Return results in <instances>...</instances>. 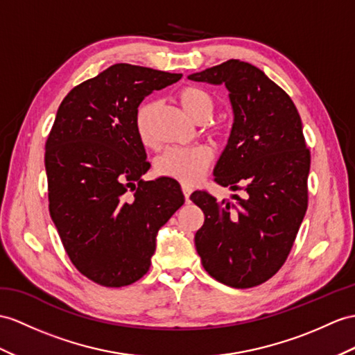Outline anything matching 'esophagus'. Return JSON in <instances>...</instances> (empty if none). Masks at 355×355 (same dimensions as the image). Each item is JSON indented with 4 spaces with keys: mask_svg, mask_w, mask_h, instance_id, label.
<instances>
[{
    "mask_svg": "<svg viewBox=\"0 0 355 355\" xmlns=\"http://www.w3.org/2000/svg\"><path fill=\"white\" fill-rule=\"evenodd\" d=\"M182 193L185 196V200L189 202V196H191V193H193V188L189 185H182Z\"/></svg>",
    "mask_w": 355,
    "mask_h": 355,
    "instance_id": "1",
    "label": "esophagus"
}]
</instances>
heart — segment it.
I'll use <instances>...</instances> for the list:
<instances>
[{"label":"heart","mask_w":355,"mask_h":355,"mask_svg":"<svg viewBox=\"0 0 355 355\" xmlns=\"http://www.w3.org/2000/svg\"><path fill=\"white\" fill-rule=\"evenodd\" d=\"M178 99L187 114L198 122L209 119L214 111V101L209 93L198 87H184L178 92ZM155 103L143 102L135 112V131L143 144L152 143L150 116ZM212 161V152L205 144L187 148H168L157 159V171L161 176L171 178L182 184H194L200 179Z\"/></svg>","instance_id":"heart-1"}]
</instances>
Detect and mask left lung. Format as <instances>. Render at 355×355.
<instances>
[{"label":"left lung","mask_w":355,"mask_h":355,"mask_svg":"<svg viewBox=\"0 0 355 355\" xmlns=\"http://www.w3.org/2000/svg\"><path fill=\"white\" fill-rule=\"evenodd\" d=\"M188 80L226 85L233 125L214 168L215 182L244 187L235 202L196 191L191 200L205 214L194 236L207 274L245 289L271 279L293 245L307 211L310 152L301 119L286 92L261 69L229 62L188 75Z\"/></svg>","instance_id":"8db88e82"}]
</instances>
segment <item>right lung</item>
Segmentation results:
<instances>
[{"label": "right lung", "instance_id": "1", "mask_svg": "<svg viewBox=\"0 0 355 355\" xmlns=\"http://www.w3.org/2000/svg\"><path fill=\"white\" fill-rule=\"evenodd\" d=\"M180 78L112 64L58 107L45 146L49 214L76 270L102 286L149 271L159 229L185 202L178 180L141 179L150 164L135 131L143 99Z\"/></svg>", "mask_w": 355, "mask_h": 355}]
</instances>
